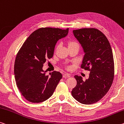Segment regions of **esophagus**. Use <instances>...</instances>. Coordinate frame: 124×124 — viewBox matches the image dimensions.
<instances>
[{
  "label": "esophagus",
  "mask_w": 124,
  "mask_h": 124,
  "mask_svg": "<svg viewBox=\"0 0 124 124\" xmlns=\"http://www.w3.org/2000/svg\"><path fill=\"white\" fill-rule=\"evenodd\" d=\"M70 75L68 74H64L63 75V78H69L70 77Z\"/></svg>",
  "instance_id": "34e87169"
}]
</instances>
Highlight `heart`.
Here are the masks:
<instances>
[{
	"label": "heart",
	"mask_w": 124,
	"mask_h": 124,
	"mask_svg": "<svg viewBox=\"0 0 124 124\" xmlns=\"http://www.w3.org/2000/svg\"><path fill=\"white\" fill-rule=\"evenodd\" d=\"M76 45H78V44H77V42H76L75 41H74L70 40L67 42V46H68V48L70 47L76 46Z\"/></svg>",
	"instance_id": "b5f03b06"
}]
</instances>
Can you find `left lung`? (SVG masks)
I'll use <instances>...</instances> for the list:
<instances>
[{"label":"left lung","mask_w":124,"mask_h":124,"mask_svg":"<svg viewBox=\"0 0 124 124\" xmlns=\"http://www.w3.org/2000/svg\"><path fill=\"white\" fill-rule=\"evenodd\" d=\"M84 52L81 67L89 70V78L83 81L76 75L77 85L71 92L74 99L83 104L100 101L109 91L114 77V63L110 44L105 35L95 28L73 31Z\"/></svg>","instance_id":"8db88e82"}]
</instances>
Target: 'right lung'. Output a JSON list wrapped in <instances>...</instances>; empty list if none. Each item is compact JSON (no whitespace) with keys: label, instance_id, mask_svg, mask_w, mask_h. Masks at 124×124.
<instances>
[{"label":"right lung","instance_id":"obj_1","mask_svg":"<svg viewBox=\"0 0 124 124\" xmlns=\"http://www.w3.org/2000/svg\"><path fill=\"white\" fill-rule=\"evenodd\" d=\"M66 30L42 27L33 32L16 55L14 64L16 84L25 99L31 103L43 102L51 97L62 75L54 71L51 76L43 70L44 64L53 57L60 39L67 35Z\"/></svg>","mask_w":124,"mask_h":124}]
</instances>
